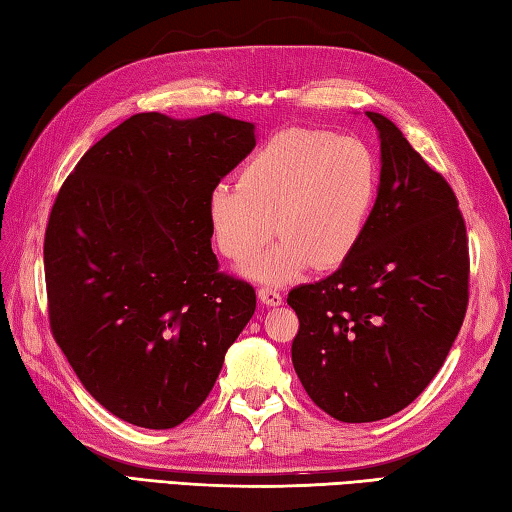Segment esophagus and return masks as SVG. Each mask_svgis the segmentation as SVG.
Instances as JSON below:
<instances>
[{"label": "esophagus", "instance_id": "obj_1", "mask_svg": "<svg viewBox=\"0 0 512 512\" xmlns=\"http://www.w3.org/2000/svg\"><path fill=\"white\" fill-rule=\"evenodd\" d=\"M258 298H260V303L267 305V307H278L283 303V296L278 294L276 289H269V287L258 289Z\"/></svg>", "mask_w": 512, "mask_h": 512}]
</instances>
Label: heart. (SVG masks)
<instances>
[{
  "label": "heart",
  "mask_w": 512,
  "mask_h": 512,
  "mask_svg": "<svg viewBox=\"0 0 512 512\" xmlns=\"http://www.w3.org/2000/svg\"><path fill=\"white\" fill-rule=\"evenodd\" d=\"M379 189L368 142L323 129H283L249 156L238 182H216L207 220L220 252L252 258L274 231L276 245L243 267L256 283L285 285L310 267H339L359 247Z\"/></svg>",
  "instance_id": "obj_1"
}]
</instances>
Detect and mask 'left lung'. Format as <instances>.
<instances>
[{
  "mask_svg": "<svg viewBox=\"0 0 512 512\" xmlns=\"http://www.w3.org/2000/svg\"><path fill=\"white\" fill-rule=\"evenodd\" d=\"M381 176L359 247L332 276L298 285L292 363L318 408L345 423L392 417L435 379L464 323L468 238L441 173L381 113Z\"/></svg>",
  "mask_w": 512,
  "mask_h": 512,
  "instance_id": "left-lung-1",
  "label": "left lung"
}]
</instances>
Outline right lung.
Segmentation results:
<instances>
[{
	"label": "right lung",
	"instance_id": "1",
	"mask_svg": "<svg viewBox=\"0 0 512 512\" xmlns=\"http://www.w3.org/2000/svg\"><path fill=\"white\" fill-rule=\"evenodd\" d=\"M256 147L223 113H138L95 142L60 189L44 238L48 318L86 392L122 421L191 417L256 310L218 272L209 189Z\"/></svg>",
	"mask_w": 512,
	"mask_h": 512
}]
</instances>
